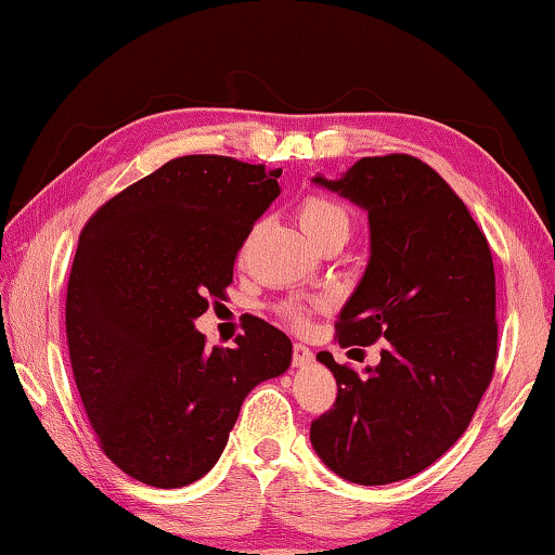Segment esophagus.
I'll list each match as a JSON object with an SVG mask.
<instances>
[{"label":"esophagus","mask_w":555,"mask_h":555,"mask_svg":"<svg viewBox=\"0 0 555 555\" xmlns=\"http://www.w3.org/2000/svg\"><path fill=\"white\" fill-rule=\"evenodd\" d=\"M313 364V350L304 343H294V367H308Z\"/></svg>","instance_id":"1"}]
</instances>
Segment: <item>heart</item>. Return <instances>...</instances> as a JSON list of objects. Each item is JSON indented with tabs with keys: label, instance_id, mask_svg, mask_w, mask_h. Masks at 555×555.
<instances>
[{
	"label": "heart",
	"instance_id": "obj_1",
	"mask_svg": "<svg viewBox=\"0 0 555 555\" xmlns=\"http://www.w3.org/2000/svg\"><path fill=\"white\" fill-rule=\"evenodd\" d=\"M300 224H304L308 237L315 240L331 230H350V215L337 201L325 198V195H311L300 205ZM284 315L294 323L306 321V311L296 304H288Z\"/></svg>",
	"mask_w": 555,
	"mask_h": 555
}]
</instances>
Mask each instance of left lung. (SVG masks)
<instances>
[{"instance_id": "left-lung-1", "label": "left lung", "mask_w": 555, "mask_h": 555, "mask_svg": "<svg viewBox=\"0 0 555 555\" xmlns=\"http://www.w3.org/2000/svg\"><path fill=\"white\" fill-rule=\"evenodd\" d=\"M313 183L367 210L370 261L335 323L340 347L387 340L377 367L335 374L333 409L311 424L318 457L354 485L421 473L465 434L496 362L494 264L485 232L428 164L367 156Z\"/></svg>"}]
</instances>
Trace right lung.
Here are the masks:
<instances>
[{"instance_id":"1","label":"right lung","mask_w":555,"mask_h":555,"mask_svg":"<svg viewBox=\"0 0 555 555\" xmlns=\"http://www.w3.org/2000/svg\"><path fill=\"white\" fill-rule=\"evenodd\" d=\"M281 171L181 156L92 215L75 251L65 333L100 448L134 480L173 490L218 463L240 406L291 364L261 318L234 347H205L193 321L232 284L234 257L276 201Z\"/></svg>"}]
</instances>
